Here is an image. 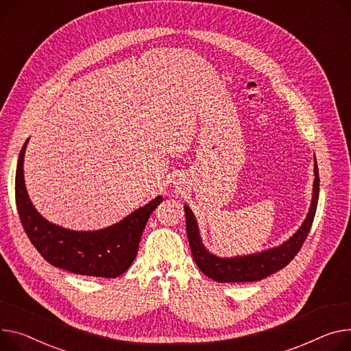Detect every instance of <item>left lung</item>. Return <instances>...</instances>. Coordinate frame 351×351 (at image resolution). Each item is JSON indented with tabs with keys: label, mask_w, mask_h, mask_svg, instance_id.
<instances>
[{
	"label": "left lung",
	"mask_w": 351,
	"mask_h": 351,
	"mask_svg": "<svg viewBox=\"0 0 351 351\" xmlns=\"http://www.w3.org/2000/svg\"><path fill=\"white\" fill-rule=\"evenodd\" d=\"M319 200V169L315 158V180L313 193L309 212L302 226L289 240L279 244L278 247L264 250L261 252L237 255V256H217L210 252L200 237L199 226L192 208L184 204L186 215V232H188L189 245L192 250L193 260L199 269L217 282H252L261 281L271 274L285 268L298 254L300 247L305 243L308 232L312 227L316 207Z\"/></svg>",
	"instance_id": "left-lung-1"
}]
</instances>
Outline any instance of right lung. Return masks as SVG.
<instances>
[{
    "label": "right lung",
    "mask_w": 351,
    "mask_h": 351,
    "mask_svg": "<svg viewBox=\"0 0 351 351\" xmlns=\"http://www.w3.org/2000/svg\"><path fill=\"white\" fill-rule=\"evenodd\" d=\"M23 144L15 175V199L21 223L34 247L53 267L79 275L117 278L124 274L138 254L145 224L163 200L156 196L121 221L101 230L76 231L53 224L39 215L32 204L23 178Z\"/></svg>",
    "instance_id": "1"
}]
</instances>
